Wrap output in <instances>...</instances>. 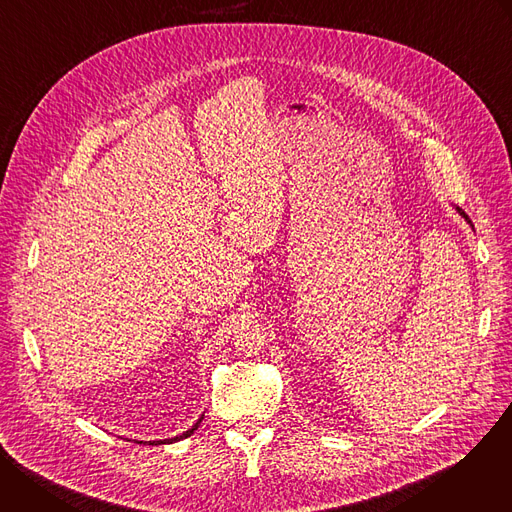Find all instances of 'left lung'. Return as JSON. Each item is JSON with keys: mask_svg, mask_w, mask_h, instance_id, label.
I'll use <instances>...</instances> for the list:
<instances>
[{"mask_svg": "<svg viewBox=\"0 0 512 512\" xmlns=\"http://www.w3.org/2000/svg\"><path fill=\"white\" fill-rule=\"evenodd\" d=\"M458 212H460V214H462V216H464V218H466V221H468V214H466V212H462V210H460V208H458ZM468 223H470V221H468Z\"/></svg>", "mask_w": 512, "mask_h": 512, "instance_id": "left-lung-1", "label": "left lung"}]
</instances>
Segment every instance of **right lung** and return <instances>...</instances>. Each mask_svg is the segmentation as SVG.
<instances>
[{"label": "right lung", "instance_id": "obj_1", "mask_svg": "<svg viewBox=\"0 0 512 512\" xmlns=\"http://www.w3.org/2000/svg\"><path fill=\"white\" fill-rule=\"evenodd\" d=\"M200 421H202V417L188 429V431H184L182 435H176V437H172V440H158V442H148L150 446H158V444H172V442H178V440H184V437H188V435H192L194 433V429L200 425ZM137 444H141V442H137Z\"/></svg>", "mask_w": 512, "mask_h": 512}]
</instances>
